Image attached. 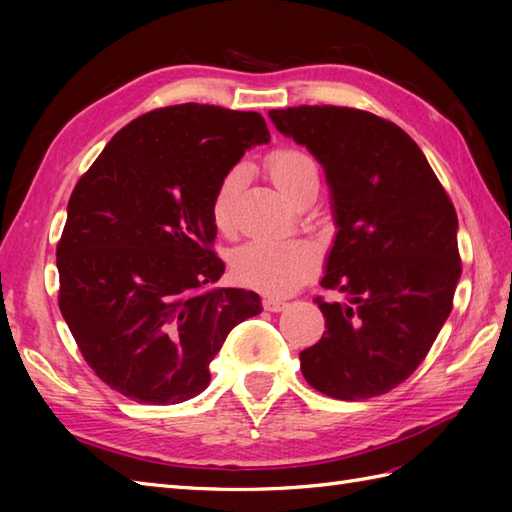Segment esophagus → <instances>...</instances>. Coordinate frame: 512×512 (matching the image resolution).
<instances>
[{
	"mask_svg": "<svg viewBox=\"0 0 512 512\" xmlns=\"http://www.w3.org/2000/svg\"><path fill=\"white\" fill-rule=\"evenodd\" d=\"M264 308L268 312H281L284 308H288L286 299H279V297H264Z\"/></svg>",
	"mask_w": 512,
	"mask_h": 512,
	"instance_id": "1",
	"label": "esophagus"
}]
</instances>
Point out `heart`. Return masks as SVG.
Segmentation results:
<instances>
[{
    "label": "heart",
    "mask_w": 512,
    "mask_h": 512,
    "mask_svg": "<svg viewBox=\"0 0 512 512\" xmlns=\"http://www.w3.org/2000/svg\"><path fill=\"white\" fill-rule=\"evenodd\" d=\"M266 167L279 191L295 202L299 191L319 182V167L306 151L284 147L268 156ZM244 187V167L228 169L217 182L211 215L220 231H228L235 220V204ZM319 262L317 248L306 239H253L233 257V273L242 284L268 295H288L312 273Z\"/></svg>",
    "instance_id": "heart-1"
}]
</instances>
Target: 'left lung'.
<instances>
[{"label": "left lung", "mask_w": 512, "mask_h": 512, "mask_svg": "<svg viewBox=\"0 0 512 512\" xmlns=\"http://www.w3.org/2000/svg\"><path fill=\"white\" fill-rule=\"evenodd\" d=\"M268 116L323 167L336 226L321 286L345 301L314 299L325 332L299 354L303 378L339 400L387 394L451 314L458 215L420 147L385 118L334 105Z\"/></svg>", "instance_id": "obj_1"}]
</instances>
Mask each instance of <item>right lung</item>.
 <instances>
[{
  "label": "right lung",
  "instance_id": "obj_1",
  "mask_svg": "<svg viewBox=\"0 0 512 512\" xmlns=\"http://www.w3.org/2000/svg\"><path fill=\"white\" fill-rule=\"evenodd\" d=\"M270 140L262 114L184 103L138 116L76 182L57 246L59 308L85 361L118 394L176 405L211 383L228 332L262 312L224 275L211 202L228 169Z\"/></svg>",
  "mask_w": 512,
  "mask_h": 512
}]
</instances>
